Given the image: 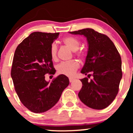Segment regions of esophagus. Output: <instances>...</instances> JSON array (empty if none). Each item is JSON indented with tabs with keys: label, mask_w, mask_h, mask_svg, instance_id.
I'll return each instance as SVG.
<instances>
[{
	"label": "esophagus",
	"mask_w": 133,
	"mask_h": 133,
	"mask_svg": "<svg viewBox=\"0 0 133 133\" xmlns=\"http://www.w3.org/2000/svg\"><path fill=\"white\" fill-rule=\"evenodd\" d=\"M74 80V79L73 78H71V77H70V78H69V82H72Z\"/></svg>",
	"instance_id": "1"
}]
</instances>
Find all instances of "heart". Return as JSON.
<instances>
[{
  "instance_id": "obj_1",
  "label": "heart",
  "mask_w": 133,
  "mask_h": 133,
  "mask_svg": "<svg viewBox=\"0 0 133 133\" xmlns=\"http://www.w3.org/2000/svg\"><path fill=\"white\" fill-rule=\"evenodd\" d=\"M63 42L65 45L69 47L72 51H75L79 56H84V52L82 50H79L80 42L77 38L72 36H68L63 39ZM57 45L55 42L51 44L50 46V56L53 61L57 59ZM79 68V63L77 61L72 60L68 62H62L57 66L59 74H64L67 76H72Z\"/></svg>"
}]
</instances>
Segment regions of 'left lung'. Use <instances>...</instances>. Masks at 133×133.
<instances>
[{
  "mask_svg": "<svg viewBox=\"0 0 133 133\" xmlns=\"http://www.w3.org/2000/svg\"><path fill=\"white\" fill-rule=\"evenodd\" d=\"M83 35L88 44V54L81 72L93 79H81L83 86L79 91L80 100L94 109H103L110 105L119 91L122 78L121 58L112 41L106 35L92 29L69 32Z\"/></svg>",
  "mask_w": 133,
  "mask_h": 133,
  "instance_id": "8db88e82",
  "label": "left lung"
}]
</instances>
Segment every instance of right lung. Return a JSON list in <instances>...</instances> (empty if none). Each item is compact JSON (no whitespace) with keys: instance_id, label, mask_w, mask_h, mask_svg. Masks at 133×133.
<instances>
[{"instance_id":"right-lung-1","label":"right lung","mask_w":133,"mask_h":133,"mask_svg":"<svg viewBox=\"0 0 133 133\" xmlns=\"http://www.w3.org/2000/svg\"><path fill=\"white\" fill-rule=\"evenodd\" d=\"M59 34L34 32L15 51L11 69L15 90L24 106L35 113L45 112L55 106L69 84L64 74L51 82L45 80V74L56 72L49 50Z\"/></svg>"}]
</instances>
